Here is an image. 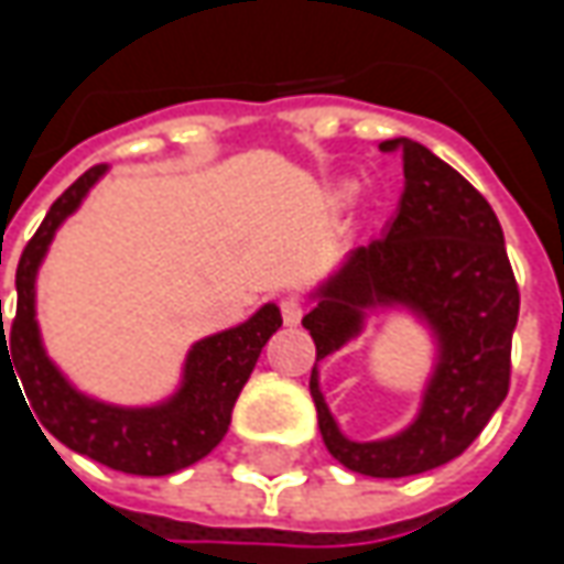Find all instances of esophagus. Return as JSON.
<instances>
[{"label": "esophagus", "instance_id": "1", "mask_svg": "<svg viewBox=\"0 0 564 564\" xmlns=\"http://www.w3.org/2000/svg\"><path fill=\"white\" fill-rule=\"evenodd\" d=\"M301 316H304V304H301V297H285V301H282V319H285L289 326H297V323H301Z\"/></svg>", "mask_w": 564, "mask_h": 564}]
</instances>
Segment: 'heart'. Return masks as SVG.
Returning <instances> with one entry per match:
<instances>
[{"label":"heart","mask_w":564,"mask_h":564,"mask_svg":"<svg viewBox=\"0 0 564 564\" xmlns=\"http://www.w3.org/2000/svg\"><path fill=\"white\" fill-rule=\"evenodd\" d=\"M345 194H351V187H348V191H345Z\"/></svg>","instance_id":"1"}]
</instances>
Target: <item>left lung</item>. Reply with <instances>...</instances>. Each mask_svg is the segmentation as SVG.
Here are the masks:
<instances>
[{
	"mask_svg": "<svg viewBox=\"0 0 564 564\" xmlns=\"http://www.w3.org/2000/svg\"><path fill=\"white\" fill-rule=\"evenodd\" d=\"M401 150L404 191L386 231L345 253L314 292L304 326L316 345L311 395L323 443L338 465L367 477H411L458 458L509 395L518 285L506 235L484 194L411 138ZM373 313L414 315L434 364L419 414L382 441H351L318 389V360L362 335Z\"/></svg>",
	"mask_w": 564,
	"mask_h": 564,
	"instance_id": "1",
	"label": "left lung"
}]
</instances>
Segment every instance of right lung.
Listing matches in <instances>:
<instances>
[{
  "label": "right lung",
  "mask_w": 564,
  "mask_h": 564,
  "mask_svg": "<svg viewBox=\"0 0 564 564\" xmlns=\"http://www.w3.org/2000/svg\"><path fill=\"white\" fill-rule=\"evenodd\" d=\"M106 172L109 165L87 169L50 206L43 226L28 241L14 272L18 311L11 319L9 338L2 329L0 301V358L6 345V355L11 350L9 360H14L11 373L21 379L36 421L58 443L121 474L165 477L200 462L223 443L231 423V408L253 373L263 345L282 326V314L270 301L257 307L245 323L197 338L187 348L178 386L160 401L116 404L80 392L43 345V333L36 323V275L50 253L55 231L65 226L68 216H75Z\"/></svg>",
  "instance_id": "right-lung-1"
}]
</instances>
